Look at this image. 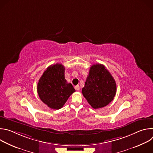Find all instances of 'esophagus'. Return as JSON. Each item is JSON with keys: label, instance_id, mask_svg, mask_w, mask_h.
Returning a JSON list of instances; mask_svg holds the SVG:
<instances>
[{"label": "esophagus", "instance_id": "obj_1", "mask_svg": "<svg viewBox=\"0 0 153 153\" xmlns=\"http://www.w3.org/2000/svg\"><path fill=\"white\" fill-rule=\"evenodd\" d=\"M74 88H75V90H76L79 91V89H80V86H79V85H76V86H75Z\"/></svg>", "mask_w": 153, "mask_h": 153}]
</instances>
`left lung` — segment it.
Returning <instances> with one entry per match:
<instances>
[{
	"label": "left lung",
	"mask_w": 153,
	"mask_h": 153,
	"mask_svg": "<svg viewBox=\"0 0 153 153\" xmlns=\"http://www.w3.org/2000/svg\"><path fill=\"white\" fill-rule=\"evenodd\" d=\"M115 80L102 64L92 65L82 90L84 97L94 109L106 106L116 93Z\"/></svg>",
	"instance_id": "1"
}]
</instances>
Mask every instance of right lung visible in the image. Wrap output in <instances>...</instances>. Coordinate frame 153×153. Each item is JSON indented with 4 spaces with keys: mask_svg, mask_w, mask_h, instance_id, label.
I'll list each match as a JSON object with an SVG mask.
<instances>
[{
    "mask_svg": "<svg viewBox=\"0 0 153 153\" xmlns=\"http://www.w3.org/2000/svg\"><path fill=\"white\" fill-rule=\"evenodd\" d=\"M40 100L49 108L59 110L76 91L65 79V67L60 63L50 65L43 73L37 83Z\"/></svg>",
    "mask_w": 153,
    "mask_h": 153,
    "instance_id": "right-lung-1",
    "label": "right lung"
}]
</instances>
